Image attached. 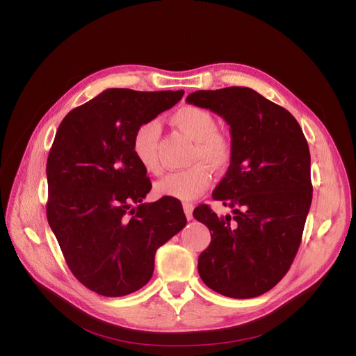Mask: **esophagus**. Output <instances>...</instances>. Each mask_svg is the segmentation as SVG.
Listing matches in <instances>:
<instances>
[{
  "mask_svg": "<svg viewBox=\"0 0 356 356\" xmlns=\"http://www.w3.org/2000/svg\"><path fill=\"white\" fill-rule=\"evenodd\" d=\"M182 208H184L187 220H191L193 218V209H195V207H193L191 203H184V204H182Z\"/></svg>",
  "mask_w": 356,
  "mask_h": 356,
  "instance_id": "34e87169",
  "label": "esophagus"
}]
</instances>
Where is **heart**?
<instances>
[{
	"mask_svg": "<svg viewBox=\"0 0 356 356\" xmlns=\"http://www.w3.org/2000/svg\"><path fill=\"white\" fill-rule=\"evenodd\" d=\"M177 126L191 141H195L191 161L193 166L172 172L154 186L156 195L178 200H195L211 184V169L222 170L230 163L232 144L229 138L217 132V120L213 115L197 106H182L170 117ZM159 124L145 122L136 127L132 136V152L147 172L157 175L161 172V163L157 154Z\"/></svg>",
	"mask_w": 356,
	"mask_h": 356,
	"instance_id": "b5f03b06",
	"label": "heart"
}]
</instances>
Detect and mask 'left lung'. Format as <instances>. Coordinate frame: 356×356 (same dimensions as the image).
Returning <instances> with one entry per match:
<instances>
[{"label": "left lung", "instance_id": "1", "mask_svg": "<svg viewBox=\"0 0 356 356\" xmlns=\"http://www.w3.org/2000/svg\"><path fill=\"white\" fill-rule=\"evenodd\" d=\"M187 102L222 117L232 135L230 166L212 197L234 217H218L208 204L193 212L211 232L199 275L225 297H258L298 251L314 191L307 141L293 114L250 88L197 90Z\"/></svg>", "mask_w": 356, "mask_h": 356}]
</instances>
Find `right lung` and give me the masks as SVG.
<instances>
[{
    "label": "right lung",
    "mask_w": 356,
    "mask_h": 356,
    "mask_svg": "<svg viewBox=\"0 0 356 356\" xmlns=\"http://www.w3.org/2000/svg\"><path fill=\"white\" fill-rule=\"evenodd\" d=\"M184 90L106 89L70 111L47 157V220L79 281L105 297L143 288L157 248L184 229L181 202L144 203L152 182L132 152L139 124Z\"/></svg>",
    "instance_id": "right-lung-1"
}]
</instances>
